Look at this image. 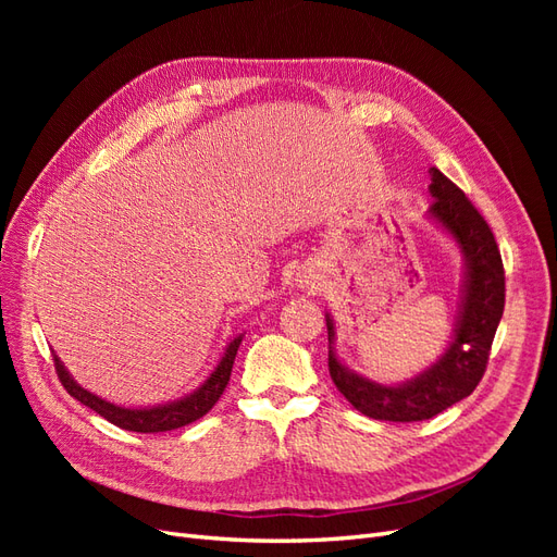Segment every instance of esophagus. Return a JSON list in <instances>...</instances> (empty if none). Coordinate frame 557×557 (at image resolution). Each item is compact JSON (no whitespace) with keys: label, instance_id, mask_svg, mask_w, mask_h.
Segmentation results:
<instances>
[{"label":"esophagus","instance_id":"obj_1","mask_svg":"<svg viewBox=\"0 0 557 557\" xmlns=\"http://www.w3.org/2000/svg\"><path fill=\"white\" fill-rule=\"evenodd\" d=\"M315 283H318V274L313 272V269H301L299 272V276H297V285L299 288H315Z\"/></svg>","mask_w":557,"mask_h":557}]
</instances>
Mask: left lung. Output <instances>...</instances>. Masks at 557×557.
Returning a JSON list of instances; mask_svg holds the SVG:
<instances>
[{
  "mask_svg": "<svg viewBox=\"0 0 557 557\" xmlns=\"http://www.w3.org/2000/svg\"><path fill=\"white\" fill-rule=\"evenodd\" d=\"M430 176L428 190L434 201L425 213L428 221L440 227L462 256L458 313L446 350L420 374L401 383H381L362 376L336 356V323L325 311L330 376L352 407L374 420L416 423L474 393L504 313V267L491 227L458 185L436 166H430Z\"/></svg>",
  "mask_w": 557,
  "mask_h": 557,
  "instance_id": "1",
  "label": "left lung"
}]
</instances>
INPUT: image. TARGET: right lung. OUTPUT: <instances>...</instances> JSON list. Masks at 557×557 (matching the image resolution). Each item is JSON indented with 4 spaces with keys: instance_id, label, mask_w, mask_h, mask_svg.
<instances>
[{
    "instance_id": "add662e5",
    "label": "right lung",
    "mask_w": 557,
    "mask_h": 557,
    "mask_svg": "<svg viewBox=\"0 0 557 557\" xmlns=\"http://www.w3.org/2000/svg\"><path fill=\"white\" fill-rule=\"evenodd\" d=\"M244 334L246 332L230 336V342L223 348L215 367L207 374V379L195 387L193 393L183 395L178 399L153 404V407H125V404H113L104 397H99V395L90 393L88 387H83L70 374V369L64 367V362L55 356V352H53V358H55L58 376H60L62 385L66 387V393H70L74 399H78L81 404H86L88 409H92L102 418H107L109 423L123 428V430H129V432H141V434L166 432V430L190 425V423H195L197 418H201V416L211 411V407L218 401V397L223 395L225 385L230 381L232 364H234V358H237V350H239Z\"/></svg>"
}]
</instances>
